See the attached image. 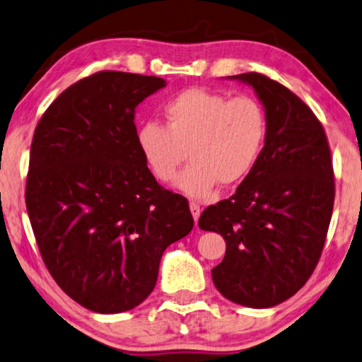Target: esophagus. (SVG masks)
Instances as JSON below:
<instances>
[{"label": "esophagus", "mask_w": 362, "mask_h": 362, "mask_svg": "<svg viewBox=\"0 0 362 362\" xmlns=\"http://www.w3.org/2000/svg\"><path fill=\"white\" fill-rule=\"evenodd\" d=\"M189 210H192V215H193V218H194V223H198V218H199V215H201V207H199V204H196V202H189Z\"/></svg>", "instance_id": "obj_1"}]
</instances>
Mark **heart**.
<instances>
[{
    "mask_svg": "<svg viewBox=\"0 0 362 362\" xmlns=\"http://www.w3.org/2000/svg\"><path fill=\"white\" fill-rule=\"evenodd\" d=\"M164 127L147 122L136 141L156 179L170 182L188 153L189 164L175 187L194 199H209L225 183L252 174L267 136L264 107L253 96H234L188 88L163 106Z\"/></svg>",
    "mask_w": 362,
    "mask_h": 362,
    "instance_id": "obj_1",
    "label": "heart"
}]
</instances>
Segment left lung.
Returning <instances> with one entry per match:
<instances>
[{
  "label": "left lung",
  "mask_w": 362,
  "mask_h": 362,
  "mask_svg": "<svg viewBox=\"0 0 362 362\" xmlns=\"http://www.w3.org/2000/svg\"><path fill=\"white\" fill-rule=\"evenodd\" d=\"M250 85L267 117L252 174L229 199L209 206L199 228L226 242L212 280L235 304L267 308L298 293L317 267L334 206L325 129L293 91L258 72L228 76Z\"/></svg>",
  "instance_id": "obj_1"
}]
</instances>
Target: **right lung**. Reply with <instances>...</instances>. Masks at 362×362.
Instances as JSON below:
<instances>
[{
	"mask_svg": "<svg viewBox=\"0 0 362 362\" xmlns=\"http://www.w3.org/2000/svg\"><path fill=\"white\" fill-rule=\"evenodd\" d=\"M161 77L101 71L66 88L35 129L26 210L58 286L96 313L134 308L161 256L193 229L183 196L158 185L136 141V107Z\"/></svg>",
	"mask_w": 362,
	"mask_h": 362,
	"instance_id": "right-lung-1",
	"label": "right lung"
}]
</instances>
